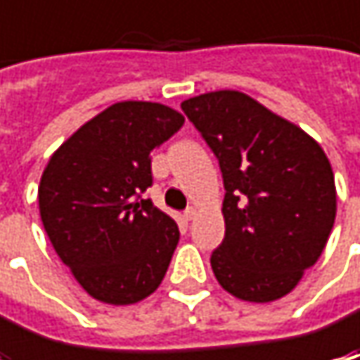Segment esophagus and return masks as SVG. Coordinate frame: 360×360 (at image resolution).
I'll return each mask as SVG.
<instances>
[{
	"mask_svg": "<svg viewBox=\"0 0 360 360\" xmlns=\"http://www.w3.org/2000/svg\"><path fill=\"white\" fill-rule=\"evenodd\" d=\"M184 218H186V220H194V218H196V208H186V210H184Z\"/></svg>",
	"mask_w": 360,
	"mask_h": 360,
	"instance_id": "esophagus-1",
	"label": "esophagus"
}]
</instances>
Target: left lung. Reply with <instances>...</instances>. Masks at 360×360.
<instances>
[{
  "mask_svg": "<svg viewBox=\"0 0 360 360\" xmlns=\"http://www.w3.org/2000/svg\"><path fill=\"white\" fill-rule=\"evenodd\" d=\"M220 164L224 240L210 256L224 290L270 302L323 255L337 214L335 174L309 134L242 91L182 102Z\"/></svg>",
  "mask_w": 360,
  "mask_h": 360,
  "instance_id": "obj_1",
  "label": "left lung"
}]
</instances>
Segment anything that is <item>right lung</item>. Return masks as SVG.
Returning <instances> with one entry per match:
<instances>
[{"label": "right lung", "mask_w": 360, "mask_h": 360, "mask_svg": "<svg viewBox=\"0 0 360 360\" xmlns=\"http://www.w3.org/2000/svg\"><path fill=\"white\" fill-rule=\"evenodd\" d=\"M182 124L168 105L120 102L49 158L37 190L41 222L90 297L131 304L162 283L180 232L142 194L152 186V150Z\"/></svg>", "instance_id": "obj_1"}]
</instances>
